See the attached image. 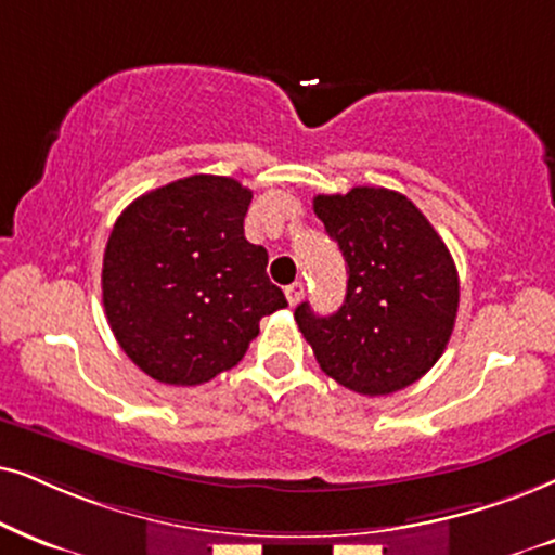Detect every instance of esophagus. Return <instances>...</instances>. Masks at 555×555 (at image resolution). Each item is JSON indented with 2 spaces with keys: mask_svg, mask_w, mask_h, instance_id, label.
I'll return each instance as SVG.
<instances>
[{
  "mask_svg": "<svg viewBox=\"0 0 555 555\" xmlns=\"http://www.w3.org/2000/svg\"><path fill=\"white\" fill-rule=\"evenodd\" d=\"M301 297H305V284H301V282H294V284L286 286V299H289V305H292V307H294V305H299Z\"/></svg>",
  "mask_w": 555,
  "mask_h": 555,
  "instance_id": "esophagus-1",
  "label": "esophagus"
}]
</instances>
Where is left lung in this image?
<instances>
[{
	"label": "left lung",
	"instance_id": "obj_1",
	"mask_svg": "<svg viewBox=\"0 0 555 555\" xmlns=\"http://www.w3.org/2000/svg\"><path fill=\"white\" fill-rule=\"evenodd\" d=\"M314 215L348 263L340 310L320 318L307 301L294 320L320 369L350 391L395 395L443 356L459 312L451 250L404 194L353 186L318 194Z\"/></svg>",
	"mask_w": 555,
	"mask_h": 555
}]
</instances>
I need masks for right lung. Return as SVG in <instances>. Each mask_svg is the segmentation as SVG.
<instances>
[{
  "label": "right lung",
  "instance_id": "obj_1",
  "mask_svg": "<svg viewBox=\"0 0 555 555\" xmlns=\"http://www.w3.org/2000/svg\"><path fill=\"white\" fill-rule=\"evenodd\" d=\"M250 199L241 181L194 173L117 217L104 248V312L128 359L156 382L196 387L233 369L263 314L286 307L266 276V248L243 235Z\"/></svg>",
  "mask_w": 555,
  "mask_h": 555
}]
</instances>
